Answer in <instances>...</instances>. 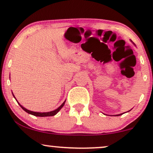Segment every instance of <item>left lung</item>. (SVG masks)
<instances>
[{"instance_id":"left-lung-1","label":"left lung","mask_w":153,"mask_h":153,"mask_svg":"<svg viewBox=\"0 0 153 153\" xmlns=\"http://www.w3.org/2000/svg\"><path fill=\"white\" fill-rule=\"evenodd\" d=\"M123 114H118V115H116V116H120V115H123Z\"/></svg>"}]
</instances>
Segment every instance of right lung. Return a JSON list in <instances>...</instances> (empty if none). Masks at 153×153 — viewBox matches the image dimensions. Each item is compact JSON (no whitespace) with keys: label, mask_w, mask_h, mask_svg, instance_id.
<instances>
[{"label":"right lung","mask_w":153,"mask_h":153,"mask_svg":"<svg viewBox=\"0 0 153 153\" xmlns=\"http://www.w3.org/2000/svg\"><path fill=\"white\" fill-rule=\"evenodd\" d=\"M13 96H14V97L15 98V97H14V95H13ZM16 99V98H15ZM66 101V100H65ZM65 101L63 103H62L61 105H60L59 107H58V108H56V110H54V111H49V112H43V113H40V112H35V111H30V110H28V109H26V108H24V106H22V105H21V104L19 103L18 102V104H19V106H21V107L22 108V109L23 110H24L26 112H27L28 113V114H31V115H33V116H39V117H46V116H55V115L57 114V113L61 109V108H62V106H64V104H65Z\"/></svg>","instance_id":"obj_1"}]
</instances>
